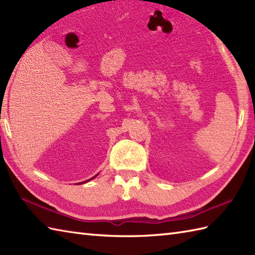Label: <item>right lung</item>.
Wrapping results in <instances>:
<instances>
[{
  "label": "right lung",
  "instance_id": "1",
  "mask_svg": "<svg viewBox=\"0 0 255 255\" xmlns=\"http://www.w3.org/2000/svg\"><path fill=\"white\" fill-rule=\"evenodd\" d=\"M95 176H96V175H95ZM95 176H94V177H95ZM94 177H92V178H94ZM92 178H90V180H92ZM88 181H89V180H88Z\"/></svg>",
  "mask_w": 255,
  "mask_h": 255
}]
</instances>
